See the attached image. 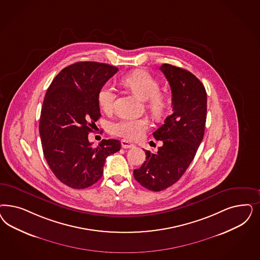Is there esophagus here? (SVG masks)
Wrapping results in <instances>:
<instances>
[{
  "label": "esophagus",
  "mask_w": 260,
  "mask_h": 260,
  "mask_svg": "<svg viewBox=\"0 0 260 260\" xmlns=\"http://www.w3.org/2000/svg\"><path fill=\"white\" fill-rule=\"evenodd\" d=\"M121 146H122V148H133V147H135V144L126 141V140H122L121 141Z\"/></svg>",
  "instance_id": "34e87169"
}]
</instances>
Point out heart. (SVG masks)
I'll use <instances>...</instances> for the list:
<instances>
[{
    "mask_svg": "<svg viewBox=\"0 0 260 260\" xmlns=\"http://www.w3.org/2000/svg\"><path fill=\"white\" fill-rule=\"evenodd\" d=\"M123 85L143 101L154 117H161L167 109L168 101L164 93L159 92V81L143 70H138L124 76L121 80ZM117 96L116 89L111 84H105L99 92L98 101L101 110L109 113L113 109ZM148 126V120L144 117L120 118L111 123L110 133L126 140H137L143 136Z\"/></svg>",
    "mask_w": 260,
    "mask_h": 260,
    "instance_id": "heart-1",
    "label": "heart"
}]
</instances>
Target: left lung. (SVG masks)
Instances as JSON below:
<instances>
[{
	"mask_svg": "<svg viewBox=\"0 0 260 260\" xmlns=\"http://www.w3.org/2000/svg\"><path fill=\"white\" fill-rule=\"evenodd\" d=\"M172 92V113L153 136L162 145L156 153L145 151L143 166L134 170L138 183L152 191L175 184L194 159L207 119V92L201 81L182 68L162 64Z\"/></svg>",
	"mask_w": 260,
	"mask_h": 260,
	"instance_id": "1",
	"label": "left lung"
}]
</instances>
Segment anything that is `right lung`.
Wrapping results in <instances>:
<instances>
[{
	"label": "right lung",
	"instance_id": "right-lung-1",
	"mask_svg": "<svg viewBox=\"0 0 260 260\" xmlns=\"http://www.w3.org/2000/svg\"><path fill=\"white\" fill-rule=\"evenodd\" d=\"M117 67L76 62L52 80L43 102L39 132L45 159L60 182L75 189L95 184L106 158L120 150L117 140L92 147L88 135L101 117L98 94Z\"/></svg>",
	"mask_w": 260,
	"mask_h": 260
}]
</instances>
